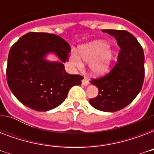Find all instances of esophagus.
Returning <instances> with one entry per match:
<instances>
[{"label":"esophagus","mask_w":154,"mask_h":154,"mask_svg":"<svg viewBox=\"0 0 154 154\" xmlns=\"http://www.w3.org/2000/svg\"><path fill=\"white\" fill-rule=\"evenodd\" d=\"M89 84V80L85 77L84 79L82 80V85H85V86H87V85H88Z\"/></svg>","instance_id":"obj_1"}]
</instances>
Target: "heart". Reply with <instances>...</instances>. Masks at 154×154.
<instances>
[{"label":"heart","instance_id":"1","mask_svg":"<svg viewBox=\"0 0 154 154\" xmlns=\"http://www.w3.org/2000/svg\"><path fill=\"white\" fill-rule=\"evenodd\" d=\"M79 53L85 62L89 63V68L94 74L101 75L109 69L112 53L105 42H95L82 46ZM80 58L76 52H72L69 57L70 62L73 66L81 69L83 67V61Z\"/></svg>","mask_w":154,"mask_h":154}]
</instances>
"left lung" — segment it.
<instances>
[{
  "instance_id": "8db88e82",
  "label": "left lung",
  "mask_w": 154,
  "mask_h": 154,
  "mask_svg": "<svg viewBox=\"0 0 154 154\" xmlns=\"http://www.w3.org/2000/svg\"><path fill=\"white\" fill-rule=\"evenodd\" d=\"M112 35L120 47L117 60L102 77L92 78L98 95L89 99L90 105L104 112H116L129 105L137 96L145 77V56L136 37L126 30L102 29Z\"/></svg>"
}]
</instances>
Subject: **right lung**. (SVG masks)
<instances>
[{
    "label": "right lung",
    "instance_id": "obj_1",
    "mask_svg": "<svg viewBox=\"0 0 154 154\" xmlns=\"http://www.w3.org/2000/svg\"><path fill=\"white\" fill-rule=\"evenodd\" d=\"M69 45L57 35L30 32L11 47L6 68L9 89L25 106L48 111L65 101L69 89L82 84L84 77L65 72ZM54 51L62 63H48L45 54Z\"/></svg>",
    "mask_w": 154,
    "mask_h": 154
}]
</instances>
